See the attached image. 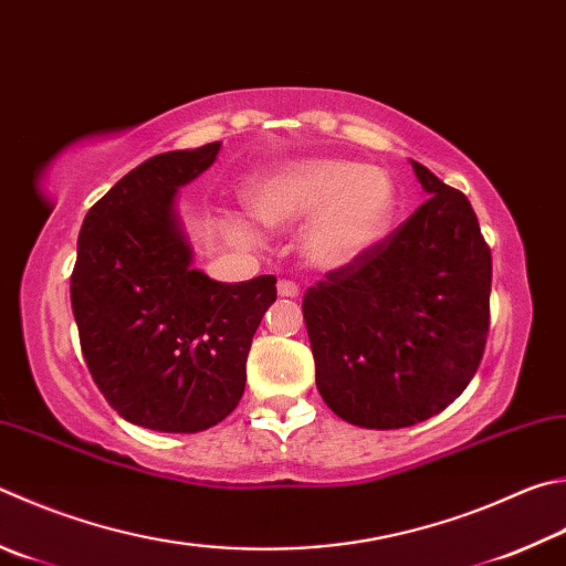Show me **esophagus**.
Segmentation results:
<instances>
[{
  "mask_svg": "<svg viewBox=\"0 0 566 566\" xmlns=\"http://www.w3.org/2000/svg\"><path fill=\"white\" fill-rule=\"evenodd\" d=\"M276 294L284 296V300H294V296H300V286L290 280H280V284H276Z\"/></svg>",
  "mask_w": 566,
  "mask_h": 566,
  "instance_id": "obj_1",
  "label": "esophagus"
}]
</instances>
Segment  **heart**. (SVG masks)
<instances>
[{
    "instance_id": "obj_1",
    "label": "heart",
    "mask_w": 566,
    "mask_h": 566,
    "mask_svg": "<svg viewBox=\"0 0 566 566\" xmlns=\"http://www.w3.org/2000/svg\"><path fill=\"white\" fill-rule=\"evenodd\" d=\"M244 200L264 228L284 230L310 220L300 242L302 262L316 272H338L384 242L396 214V185L384 168L314 158L256 176ZM228 230L240 240L252 238L240 218H230Z\"/></svg>"
}]
</instances>
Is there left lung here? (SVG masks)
Masks as SVG:
<instances>
[{"label": "left lung", "mask_w": 566, "mask_h": 566, "mask_svg": "<svg viewBox=\"0 0 566 566\" xmlns=\"http://www.w3.org/2000/svg\"><path fill=\"white\" fill-rule=\"evenodd\" d=\"M410 166L430 198L302 302L318 394L361 428L440 413L468 388L488 342L492 256L475 212L460 190Z\"/></svg>", "instance_id": "8db88e82"}]
</instances>
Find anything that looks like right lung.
Returning <instances> with one entry per match:
<instances>
[{
    "label": "right lung",
    "instance_id": "obj_1",
    "mask_svg": "<svg viewBox=\"0 0 566 566\" xmlns=\"http://www.w3.org/2000/svg\"><path fill=\"white\" fill-rule=\"evenodd\" d=\"M220 146L140 163L78 232L71 306L88 371L120 418L160 433H200L238 408L252 336L276 300L272 274L228 284L192 266L176 198Z\"/></svg>",
    "mask_w": 566,
    "mask_h": 566
}]
</instances>
